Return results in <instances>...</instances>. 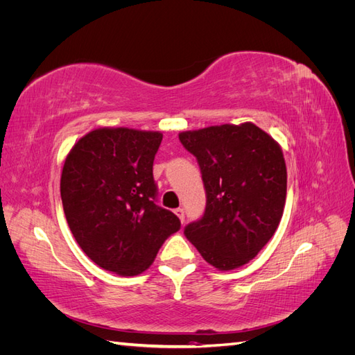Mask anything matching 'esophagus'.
<instances>
[{"label": "esophagus", "mask_w": 355, "mask_h": 355, "mask_svg": "<svg viewBox=\"0 0 355 355\" xmlns=\"http://www.w3.org/2000/svg\"><path fill=\"white\" fill-rule=\"evenodd\" d=\"M175 213L178 214V218L180 219V222H182V223H184V222H185V210H184V209H182V207H178V209L175 210Z\"/></svg>", "instance_id": "esophagus-1"}]
</instances>
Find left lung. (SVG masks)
Listing matches in <instances>:
<instances>
[{
	"label": "left lung",
	"mask_w": 355,
	"mask_h": 355,
	"mask_svg": "<svg viewBox=\"0 0 355 355\" xmlns=\"http://www.w3.org/2000/svg\"><path fill=\"white\" fill-rule=\"evenodd\" d=\"M206 189L202 216L184 234L210 265L234 270L262 250L283 216L287 171L282 148L252 123L184 132Z\"/></svg>",
	"instance_id": "obj_1"
}]
</instances>
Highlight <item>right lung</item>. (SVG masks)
<instances>
[{
    "label": "right lung",
    "mask_w": 355,
    "mask_h": 355,
    "mask_svg": "<svg viewBox=\"0 0 355 355\" xmlns=\"http://www.w3.org/2000/svg\"><path fill=\"white\" fill-rule=\"evenodd\" d=\"M161 141L158 132L105 127L81 137L65 159L63 211L83 252L106 271L144 272L180 230L176 214L157 204L153 164Z\"/></svg>",
    "instance_id": "add662e5"
}]
</instances>
